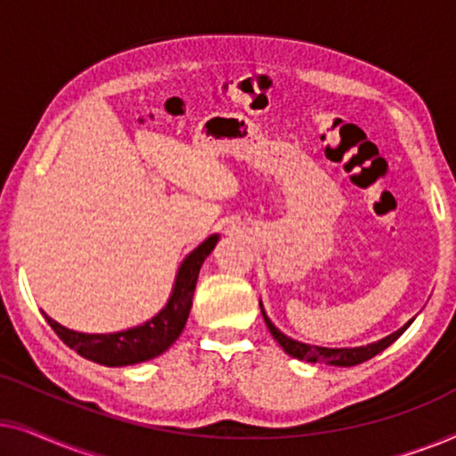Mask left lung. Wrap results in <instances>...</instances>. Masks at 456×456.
<instances>
[{"mask_svg":"<svg viewBox=\"0 0 456 456\" xmlns=\"http://www.w3.org/2000/svg\"><path fill=\"white\" fill-rule=\"evenodd\" d=\"M259 307H261V315H264L267 330H270V334L273 336V340H276L278 345L284 348L286 354H290V357H295V359L307 361V363H326V365H334V367H353V365L363 363V361H370L371 357H376L378 353H382L384 348H388L396 338H401L404 330H407L411 323H413V320H415V317H413V320H409L403 328H398L396 332L388 334V336H386V338L378 340V342H371V345L330 348V346L307 345V342L290 338V336H286L284 332H280V330L273 326L270 317H267L265 309H264V303H261V301H259Z\"/></svg>","mask_w":456,"mask_h":456,"instance_id":"obj_1","label":"left lung"}]
</instances>
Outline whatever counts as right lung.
<instances>
[{
	"instance_id": "obj_1",
	"label": "right lung",
	"mask_w": 456,
	"mask_h": 456,
	"mask_svg": "<svg viewBox=\"0 0 456 456\" xmlns=\"http://www.w3.org/2000/svg\"><path fill=\"white\" fill-rule=\"evenodd\" d=\"M217 240H220V234H211L186 255L178 267L176 278H174L167 303L159 309V314H155L151 320L141 323V326L110 334H85L61 326V323L52 320L45 311H43V315H45L49 326L53 328V332L72 351H77L80 357L95 361L99 365L124 367L159 357L183 334L192 307L199 270H201L208 255L214 251Z\"/></svg>"
}]
</instances>
